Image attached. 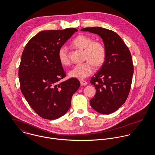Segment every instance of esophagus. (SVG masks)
<instances>
[{"mask_svg":"<svg viewBox=\"0 0 155 155\" xmlns=\"http://www.w3.org/2000/svg\"><path fill=\"white\" fill-rule=\"evenodd\" d=\"M80 83H81V84L82 86H86V85L87 84V81H86L84 80H80Z\"/></svg>","mask_w":155,"mask_h":155,"instance_id":"obj_1","label":"esophagus"}]
</instances>
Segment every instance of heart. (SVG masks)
<instances>
[{"instance_id":"obj_1","label":"heart","mask_w":155,"mask_h":155,"mask_svg":"<svg viewBox=\"0 0 155 155\" xmlns=\"http://www.w3.org/2000/svg\"><path fill=\"white\" fill-rule=\"evenodd\" d=\"M72 45L77 48L84 50V59L87 61L75 66L69 72L71 77L86 78L94 72V64L99 67L105 62L106 49L104 45L99 42L94 41L91 37L80 35L72 41ZM58 58L63 66L70 64L68 48L66 45H63L59 48Z\"/></svg>"}]
</instances>
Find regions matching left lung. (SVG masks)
Here are the masks:
<instances>
[{"label": "left lung", "mask_w": 155, "mask_h": 155, "mask_svg": "<svg viewBox=\"0 0 155 155\" xmlns=\"http://www.w3.org/2000/svg\"><path fill=\"white\" fill-rule=\"evenodd\" d=\"M81 31L97 34L103 40L106 58L90 81L96 91L90 104L101 114H111L122 107L130 92L134 74L130 51L120 36L113 31L100 27Z\"/></svg>", "instance_id": "left-lung-1"}]
</instances>
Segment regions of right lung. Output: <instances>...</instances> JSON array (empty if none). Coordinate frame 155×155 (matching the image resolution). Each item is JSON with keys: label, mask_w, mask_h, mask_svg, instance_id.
I'll use <instances>...</instances> for the list:
<instances>
[{"label": "right lung", "mask_w": 155, "mask_h": 155, "mask_svg": "<svg viewBox=\"0 0 155 155\" xmlns=\"http://www.w3.org/2000/svg\"><path fill=\"white\" fill-rule=\"evenodd\" d=\"M75 28L40 31L27 43L18 69L20 89L40 117L48 120L63 116L80 86L78 79L61 82L66 76L58 58L59 48L77 31Z\"/></svg>", "instance_id": "add662e5"}]
</instances>
